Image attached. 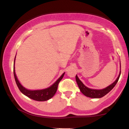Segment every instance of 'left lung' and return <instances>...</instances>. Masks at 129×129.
Returning a JSON list of instances; mask_svg holds the SVG:
<instances>
[{"label":"left lung","instance_id":"1","mask_svg":"<svg viewBox=\"0 0 129 129\" xmlns=\"http://www.w3.org/2000/svg\"><path fill=\"white\" fill-rule=\"evenodd\" d=\"M120 75L121 72L119 73L118 78H117V79L113 84L102 90L90 89V88H88V87H85L83 84V83L79 79V78L77 76V75L76 76V81L80 90H81V92L83 93L84 95H85L87 97L91 98H100L104 96L106 94H107L108 93L110 92L111 90L113 89V87L115 86V85L118 82L119 77H120Z\"/></svg>","mask_w":129,"mask_h":129}]
</instances>
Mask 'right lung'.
<instances>
[{"label": "right lung", "instance_id": "obj_1", "mask_svg": "<svg viewBox=\"0 0 129 129\" xmlns=\"http://www.w3.org/2000/svg\"><path fill=\"white\" fill-rule=\"evenodd\" d=\"M14 62H15V59H14ZM13 72H14V79H15L16 84H17V87H18L20 91H21L23 94L26 96L32 99V100L38 101H47L50 100V98H51L54 95L56 91H57L59 83L60 81H61V79L63 78V75H64L65 74V73H63L62 75V76L56 81L55 83L53 84L51 86L48 87V88H45V89L44 90H29L26 89L25 88H24V87L20 84V82H19L15 73L14 67V69H13Z\"/></svg>", "mask_w": 129, "mask_h": 129}]
</instances>
